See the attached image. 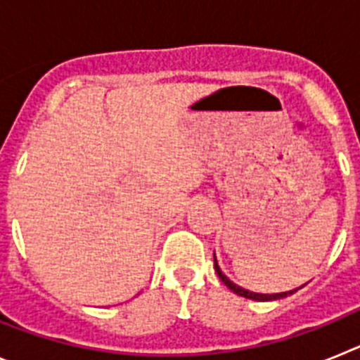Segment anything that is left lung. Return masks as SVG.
<instances>
[{
    "label": "left lung",
    "mask_w": 360,
    "mask_h": 360,
    "mask_svg": "<svg viewBox=\"0 0 360 360\" xmlns=\"http://www.w3.org/2000/svg\"><path fill=\"white\" fill-rule=\"evenodd\" d=\"M214 269H216V274H218V278L224 281V285H227V288H231L234 294L241 295V297H247V299H252V301H276V299H283V297H288V295L294 294L295 290H288V292H279V294H257V292H250V290H245V288H241L240 285H236V283H232L231 279L227 278V276L221 272V269H219L218 262H216V256H214ZM304 287V285H303ZM301 288V287H299Z\"/></svg>",
    "instance_id": "8db88e82"
}]
</instances>
